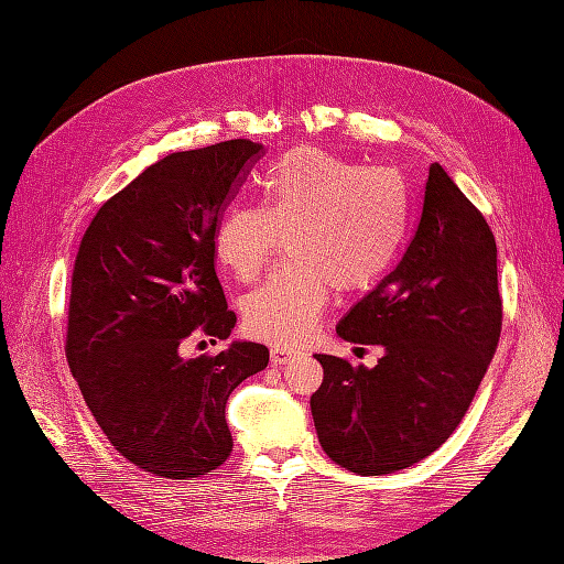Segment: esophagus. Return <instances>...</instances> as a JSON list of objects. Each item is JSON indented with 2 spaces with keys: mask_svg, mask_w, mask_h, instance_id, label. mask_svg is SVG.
I'll return each mask as SVG.
<instances>
[{
  "mask_svg": "<svg viewBox=\"0 0 564 564\" xmlns=\"http://www.w3.org/2000/svg\"><path fill=\"white\" fill-rule=\"evenodd\" d=\"M296 355H299V350H294V348H280L278 346V348L270 350V362L272 365H286Z\"/></svg>",
  "mask_w": 564,
  "mask_h": 564,
  "instance_id": "obj_1",
  "label": "esophagus"
}]
</instances>
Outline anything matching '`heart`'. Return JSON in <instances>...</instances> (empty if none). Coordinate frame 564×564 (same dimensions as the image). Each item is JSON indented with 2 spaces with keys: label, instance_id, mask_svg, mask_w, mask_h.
I'll list each match as a JSON object with an SVG mask.
<instances>
[{
  "label": "heart",
  "instance_id": "obj_1",
  "mask_svg": "<svg viewBox=\"0 0 564 564\" xmlns=\"http://www.w3.org/2000/svg\"><path fill=\"white\" fill-rule=\"evenodd\" d=\"M412 224V195L400 172L362 166L301 145L261 178L259 207H230L214 232L216 259L251 282L286 237L294 265L245 299V332L275 346L308 338L338 292H365L395 263Z\"/></svg>",
  "mask_w": 564,
  "mask_h": 564
}]
</instances>
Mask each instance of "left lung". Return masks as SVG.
Instances as JSON below:
<instances>
[{"mask_svg": "<svg viewBox=\"0 0 564 564\" xmlns=\"http://www.w3.org/2000/svg\"><path fill=\"white\" fill-rule=\"evenodd\" d=\"M501 319L491 228L435 162L402 261L336 327L348 344L383 346L379 365L315 355L324 379L311 409L322 449L357 475L431 456L466 416Z\"/></svg>", "mask_w": 564, "mask_h": 564, "instance_id": "obj_1", "label": "left lung"}]
</instances>
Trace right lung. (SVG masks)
Here are the masks:
<instances>
[{"instance_id": "add662e5", "label": "right lung", "mask_w": 564, "mask_h": 564, "mask_svg": "<svg viewBox=\"0 0 564 564\" xmlns=\"http://www.w3.org/2000/svg\"><path fill=\"white\" fill-rule=\"evenodd\" d=\"M261 155L249 139L166 155L110 197L79 242L67 365L110 445L169 480L224 464L230 392L268 367V348L247 340L183 357L191 338H228L237 322L214 232Z\"/></svg>"}]
</instances>
